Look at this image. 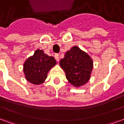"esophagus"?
<instances>
[{
    "instance_id": "esophagus-1",
    "label": "esophagus",
    "mask_w": 124,
    "mask_h": 124,
    "mask_svg": "<svg viewBox=\"0 0 124 124\" xmlns=\"http://www.w3.org/2000/svg\"><path fill=\"white\" fill-rule=\"evenodd\" d=\"M55 58L57 61H59V54H55Z\"/></svg>"
}]
</instances>
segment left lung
I'll list each match as a JSON object with an SVG mask.
<instances>
[{"label": "left lung", "mask_w": 124, "mask_h": 124, "mask_svg": "<svg viewBox=\"0 0 124 124\" xmlns=\"http://www.w3.org/2000/svg\"><path fill=\"white\" fill-rule=\"evenodd\" d=\"M59 64L68 81L75 87L84 85L90 80L93 69L92 59L78 46H73L66 52Z\"/></svg>", "instance_id": "obj_1"}]
</instances>
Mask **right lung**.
I'll return each mask as SVG.
<instances>
[{
	"label": "right lung",
	"instance_id": "1",
	"mask_svg": "<svg viewBox=\"0 0 124 124\" xmlns=\"http://www.w3.org/2000/svg\"><path fill=\"white\" fill-rule=\"evenodd\" d=\"M55 65L56 61L53 57L45 54L43 50H36L34 55L29 57L23 65L26 80L36 85L42 84L49 70Z\"/></svg>",
	"mask_w": 124,
	"mask_h": 124
}]
</instances>
